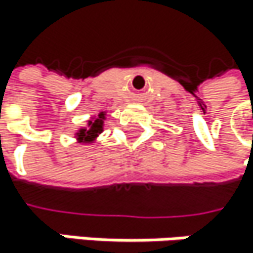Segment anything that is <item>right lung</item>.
Masks as SVG:
<instances>
[{"mask_svg": "<svg viewBox=\"0 0 253 253\" xmlns=\"http://www.w3.org/2000/svg\"><path fill=\"white\" fill-rule=\"evenodd\" d=\"M103 115H105V114H100L99 118H97L94 123H89V124H91V127H89V130H81L79 139H82V141H89L91 138H94V136L102 130V118H103Z\"/></svg>", "mask_w": 253, "mask_h": 253, "instance_id": "add662e5", "label": "right lung"}]
</instances>
